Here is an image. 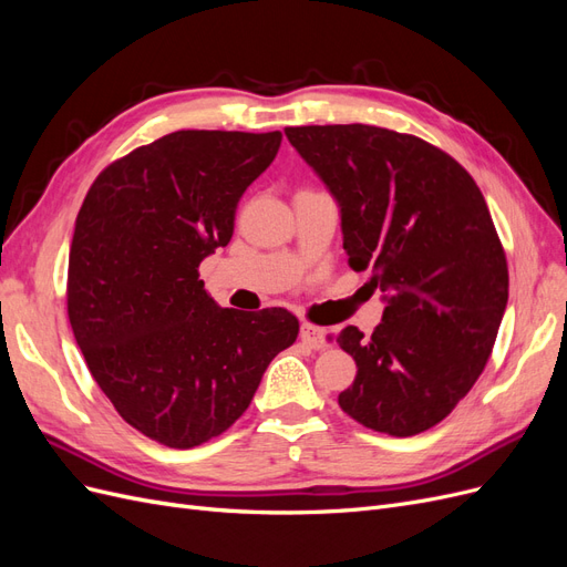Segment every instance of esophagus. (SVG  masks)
Segmentation results:
<instances>
[{
	"label": "esophagus",
	"instance_id": "esophagus-1",
	"mask_svg": "<svg viewBox=\"0 0 567 567\" xmlns=\"http://www.w3.org/2000/svg\"><path fill=\"white\" fill-rule=\"evenodd\" d=\"M300 338H302V342H307V346L315 348V350L329 348V331H326L323 326H317V323H310V321H302V326H300Z\"/></svg>",
	"mask_w": 567,
	"mask_h": 567
}]
</instances>
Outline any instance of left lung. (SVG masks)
Masks as SVG:
<instances>
[{
	"mask_svg": "<svg viewBox=\"0 0 567 567\" xmlns=\"http://www.w3.org/2000/svg\"><path fill=\"white\" fill-rule=\"evenodd\" d=\"M340 203L352 269L390 290L364 338H336L357 375L338 404L371 431L437 425L485 371L508 300V265L468 169L421 136L373 125L286 127Z\"/></svg>",
	"mask_w": 567,
	"mask_h": 567,
	"instance_id": "1",
	"label": "left lung"
}]
</instances>
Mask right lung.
<instances>
[{
	"label": "right lung",
	"mask_w": 567,
	"mask_h": 567,
	"mask_svg": "<svg viewBox=\"0 0 567 567\" xmlns=\"http://www.w3.org/2000/svg\"><path fill=\"white\" fill-rule=\"evenodd\" d=\"M281 132L179 130L101 169L75 219L68 319L125 423L192 450L244 416L269 362L298 338L284 307H217L198 279Z\"/></svg>",
	"instance_id": "right-lung-1"
}]
</instances>
